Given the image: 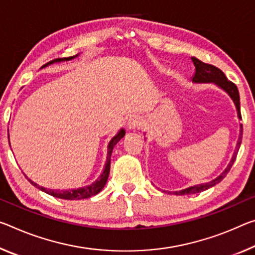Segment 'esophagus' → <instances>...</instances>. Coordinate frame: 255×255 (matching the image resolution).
<instances>
[{
	"label": "esophagus",
	"mask_w": 255,
	"mask_h": 255,
	"mask_svg": "<svg viewBox=\"0 0 255 255\" xmlns=\"http://www.w3.org/2000/svg\"><path fill=\"white\" fill-rule=\"evenodd\" d=\"M144 119L142 117L139 116H130L129 117V119L127 121V127L129 129H132V130H135V129H138L140 127L144 126Z\"/></svg>",
	"instance_id": "1"
}]
</instances>
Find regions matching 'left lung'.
Masks as SVG:
<instances>
[{
    "label": "left lung",
    "instance_id": "obj_1",
    "mask_svg": "<svg viewBox=\"0 0 255 255\" xmlns=\"http://www.w3.org/2000/svg\"><path fill=\"white\" fill-rule=\"evenodd\" d=\"M192 61L195 66V74L192 77V83L194 84H213L216 85L217 87H219L220 90L227 93L229 95V98L233 100L234 104L236 107V111H237V117L238 119L242 120V116H241V103H240V93H238L237 86L234 83L229 82L227 79V77L225 76L224 72H222L220 69H218L217 67L211 66V64L204 63L202 62L201 60H199L195 56H193ZM242 135H243V125H240V136H238L237 139V144L235 147V152L230 159L229 163L227 164V167L224 171H222L219 176L216 177L215 179L208 181V183H203V184H199V185H194V186H189V187L181 189V191H176L172 192V194L175 195H188V194H195V193H200L202 191H205L212 186H215L217 184H219L220 181L227 176V173L229 172L230 168L234 164L236 160V155L238 153V149H240L241 143H242ZM169 194H171V192H169Z\"/></svg>",
    "mask_w": 255,
    "mask_h": 255
}]
</instances>
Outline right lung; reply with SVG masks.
<instances>
[{
    "mask_svg": "<svg viewBox=\"0 0 255 255\" xmlns=\"http://www.w3.org/2000/svg\"><path fill=\"white\" fill-rule=\"evenodd\" d=\"M79 54H76L74 56H69V58H63V59H56L53 60V61L48 62L47 64H45L44 67L48 66V64H53L55 62H63V61H70V60L75 59L78 56ZM126 134V131H125L124 128H121L120 130L117 132V134L112 137V139L109 142L108 144V155H107V162L104 164V169L103 171L101 172V175L99 176V178L96 179L94 183H92L91 185H87V186H84V187H79V188H74V189H63V191H59V189H47L45 187H43V186H39L38 184L34 183L33 180L28 178V180L30 181L31 185H34L35 187H37L38 189H40L42 192H45L46 194H50V195L54 196V197H58V199H63V200H84V199H90V197L96 195V194H99L102 189L104 188V186L107 184V180H108V177H109V173H110V163H111V154H112V151H113V147L116 146V144L119 142V140L123 138V137ZM10 142V140H9Z\"/></svg>",
    "mask_w": 255,
    "mask_h": 255,
    "instance_id": "1",
    "label": "right lung"
}]
</instances>
